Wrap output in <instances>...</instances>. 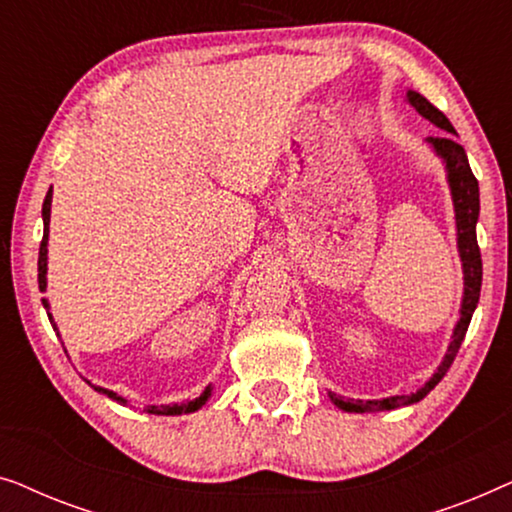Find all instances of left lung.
Listing matches in <instances>:
<instances>
[{"label":"left lung","mask_w":512,"mask_h":512,"mask_svg":"<svg viewBox=\"0 0 512 512\" xmlns=\"http://www.w3.org/2000/svg\"><path fill=\"white\" fill-rule=\"evenodd\" d=\"M405 102L417 111L419 116H424L426 121H431L436 128L445 130V135L438 137H426L429 149L443 160L445 165V177L447 186H450L452 195V207H454V223H457V251L461 261V272H464V296H461L459 305V319L452 328V340L447 345V352L440 361L429 380L424 382L422 389H417L415 394H396L387 398H370V401H361V398H342L333 391H328V398L335 408L345 412H382V410H396L405 408V405L419 403L436 384L443 380L447 370H450L454 356H457L461 342L466 338L468 324L478 307L480 300V286H482V258L478 249V237H475V226H478L480 216V186L478 179L473 177L471 165H468V156L464 146L457 144V130L452 128V123L447 121L443 111H438L433 104L426 100L424 95H419L417 90H408L405 93Z\"/></svg>","instance_id":"8db88e82"}]
</instances>
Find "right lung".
Here are the masks:
<instances>
[{"instance_id":"add662e5","label":"right lung","mask_w":512,"mask_h":512,"mask_svg":"<svg viewBox=\"0 0 512 512\" xmlns=\"http://www.w3.org/2000/svg\"><path fill=\"white\" fill-rule=\"evenodd\" d=\"M51 200H53V191L46 193V200H44V207H41V219H44V240H41V247H39V291H46V272H48V226H51ZM41 303H44L46 312H48V319H51L53 324V331H58V326H55L53 321V314H51V303H48V298H41ZM60 335V333H58ZM88 382V380H86ZM90 384V382H88ZM95 391H100V394L109 396L111 401L121 403V405H128V398L118 396L116 391L111 389H104V387H97V384H90ZM212 384L202 391L198 398H193V401H186V403H165V405H149V408H144V412H149V415H188V412H195L200 410L202 405L209 401V396H212Z\"/></svg>"}]
</instances>
